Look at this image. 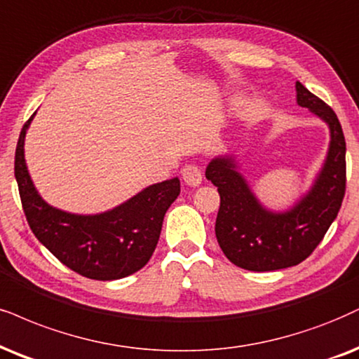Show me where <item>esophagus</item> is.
<instances>
[{
    "label": "esophagus",
    "instance_id": "esophagus-1",
    "mask_svg": "<svg viewBox=\"0 0 359 359\" xmlns=\"http://www.w3.org/2000/svg\"><path fill=\"white\" fill-rule=\"evenodd\" d=\"M181 175H183L184 183L189 184V187H200L201 181H203L201 170L198 166H194V165L184 166L183 171H181Z\"/></svg>",
    "mask_w": 359,
    "mask_h": 359
}]
</instances>
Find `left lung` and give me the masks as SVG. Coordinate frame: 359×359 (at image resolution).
<instances>
[{"instance_id":"left-lung-1","label":"left lung","mask_w":359,"mask_h":359,"mask_svg":"<svg viewBox=\"0 0 359 359\" xmlns=\"http://www.w3.org/2000/svg\"><path fill=\"white\" fill-rule=\"evenodd\" d=\"M296 103L328 125L330 146L315 183L293 206L285 211L264 206L241 175L234 154L216 156L206 166V178L221 198L216 240L224 256L248 271H274L302 263L320 245L341 208L346 143L338 116L299 81Z\"/></svg>"}]
</instances>
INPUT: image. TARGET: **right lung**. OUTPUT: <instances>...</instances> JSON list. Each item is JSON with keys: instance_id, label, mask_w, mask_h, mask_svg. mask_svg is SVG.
I'll return each instance as SVG.
<instances>
[{"instance_id": "1", "label": "right lung", "mask_w": 359, "mask_h": 359, "mask_svg": "<svg viewBox=\"0 0 359 359\" xmlns=\"http://www.w3.org/2000/svg\"><path fill=\"white\" fill-rule=\"evenodd\" d=\"M33 116L20 133L15 154L16 183L31 231L81 276L111 281L138 271L158 245L168 208L180 194V180L151 184L113 210L96 215L69 213L48 205L33 184L25 159V138Z\"/></svg>"}]
</instances>
